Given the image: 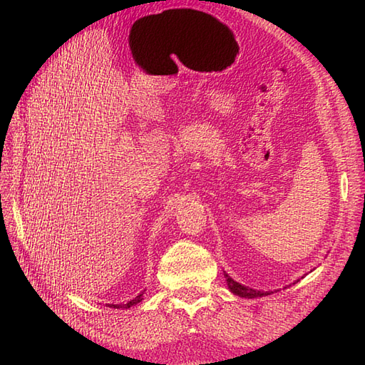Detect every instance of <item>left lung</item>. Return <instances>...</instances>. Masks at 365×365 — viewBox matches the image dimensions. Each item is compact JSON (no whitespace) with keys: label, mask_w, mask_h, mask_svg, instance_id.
Instances as JSON below:
<instances>
[{"label":"left lung","mask_w":365,"mask_h":365,"mask_svg":"<svg viewBox=\"0 0 365 365\" xmlns=\"http://www.w3.org/2000/svg\"><path fill=\"white\" fill-rule=\"evenodd\" d=\"M224 277H225V280H227L228 289H230L231 292H233L235 295H237V297H242V298H257V297H263V295L272 294V291H259V289L250 288V286L240 284L239 282L231 279L227 272H224ZM297 282H298V280H297ZM294 283H295V282H294Z\"/></svg>","instance_id":"8db88e82"}]
</instances>
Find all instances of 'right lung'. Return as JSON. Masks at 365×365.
I'll use <instances>...</instances> for the list:
<instances>
[{
    "label": "right lung",
    "mask_w": 365,
    "mask_h": 365,
    "mask_svg": "<svg viewBox=\"0 0 365 365\" xmlns=\"http://www.w3.org/2000/svg\"><path fill=\"white\" fill-rule=\"evenodd\" d=\"M145 292H146V289L143 291L141 294H138L135 298H132L130 302H128L126 304H108L109 307H114V309H129V307H132V306H135L137 303H140L141 300H143V295H145Z\"/></svg>",
    "instance_id": "1"
}]
</instances>
